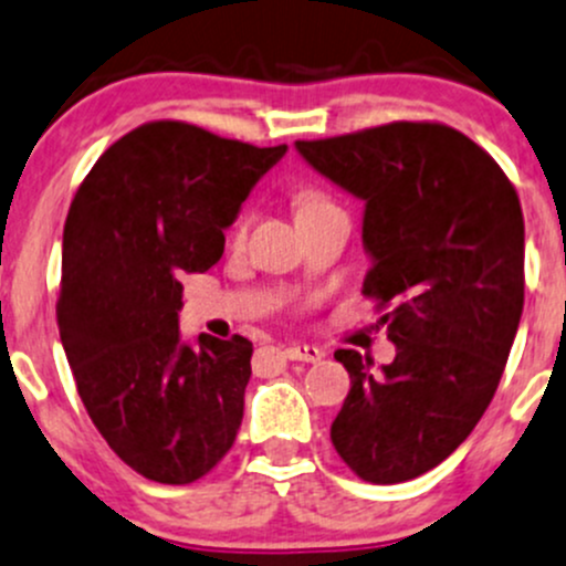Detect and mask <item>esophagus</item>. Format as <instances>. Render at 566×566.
Listing matches in <instances>:
<instances>
[{"mask_svg":"<svg viewBox=\"0 0 566 566\" xmlns=\"http://www.w3.org/2000/svg\"><path fill=\"white\" fill-rule=\"evenodd\" d=\"M283 357L291 363H322L324 352L316 346H307V343H289L283 348Z\"/></svg>","mask_w":566,"mask_h":566,"instance_id":"1","label":"esophagus"}]
</instances>
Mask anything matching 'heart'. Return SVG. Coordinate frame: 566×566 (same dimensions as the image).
Instances as JSON below:
<instances>
[{
  "label": "heart",
  "instance_id": "b5f03b06",
  "mask_svg": "<svg viewBox=\"0 0 566 566\" xmlns=\"http://www.w3.org/2000/svg\"><path fill=\"white\" fill-rule=\"evenodd\" d=\"M322 207H329V201H326L324 196L313 193V190H302V193H296V218L307 212H316V209Z\"/></svg>",
  "mask_w": 566,
  "mask_h": 566
}]
</instances>
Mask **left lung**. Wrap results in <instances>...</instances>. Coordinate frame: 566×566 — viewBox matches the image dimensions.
Returning a JSON list of instances; mask_svg holds the SVG:
<instances>
[{
    "label": "left lung",
    "instance_id": "left-lung-1",
    "mask_svg": "<svg viewBox=\"0 0 566 566\" xmlns=\"http://www.w3.org/2000/svg\"><path fill=\"white\" fill-rule=\"evenodd\" d=\"M307 166L365 203L363 248L395 359L352 376L332 444L373 485L436 469L469 439L510 357L523 313V212L499 163L436 122H392L296 142Z\"/></svg>",
    "mask_w": 566,
    "mask_h": 566
}]
</instances>
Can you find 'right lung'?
Masks as SVG:
<instances>
[{"label":"right lung","instance_id":"right-lung-1","mask_svg":"<svg viewBox=\"0 0 566 566\" xmlns=\"http://www.w3.org/2000/svg\"><path fill=\"white\" fill-rule=\"evenodd\" d=\"M285 149L149 122L111 144L70 203L62 346L95 428L147 480L188 485L234 444L253 343L182 340L179 277L218 264L223 231Z\"/></svg>","mask_w":566,"mask_h":566}]
</instances>
